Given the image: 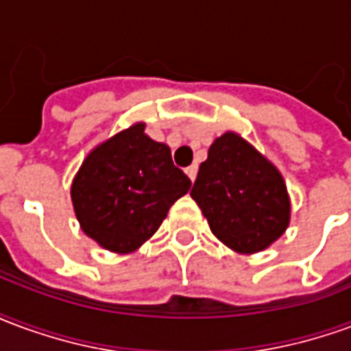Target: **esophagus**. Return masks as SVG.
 Returning <instances> with one entry per match:
<instances>
[{
    "mask_svg": "<svg viewBox=\"0 0 351 351\" xmlns=\"http://www.w3.org/2000/svg\"><path fill=\"white\" fill-rule=\"evenodd\" d=\"M186 175L190 176V180L193 182V180H195V176H197V165H190V167L186 169Z\"/></svg>",
    "mask_w": 351,
    "mask_h": 351,
    "instance_id": "obj_1",
    "label": "esophagus"
}]
</instances>
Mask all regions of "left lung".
<instances>
[{
    "instance_id": "obj_1",
    "label": "left lung",
    "mask_w": 351,
    "mask_h": 351,
    "mask_svg": "<svg viewBox=\"0 0 351 351\" xmlns=\"http://www.w3.org/2000/svg\"><path fill=\"white\" fill-rule=\"evenodd\" d=\"M191 197L214 235L241 254L265 250L289 223V197L278 169L235 133L208 148Z\"/></svg>"
}]
</instances>
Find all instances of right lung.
<instances>
[{
    "label": "right lung",
    "instance_id": "obj_1",
    "mask_svg": "<svg viewBox=\"0 0 351 351\" xmlns=\"http://www.w3.org/2000/svg\"><path fill=\"white\" fill-rule=\"evenodd\" d=\"M190 186L169 146L145 135V123H135L88 154L73 180L71 199L90 239L128 254L158 231Z\"/></svg>",
    "mask_w": 351,
    "mask_h": 351
}]
</instances>
